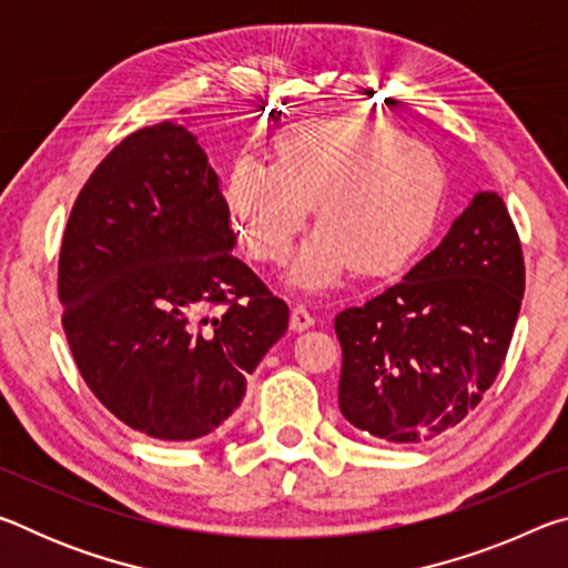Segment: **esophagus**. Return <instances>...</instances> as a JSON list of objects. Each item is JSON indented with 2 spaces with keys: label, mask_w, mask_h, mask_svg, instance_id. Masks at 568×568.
I'll list each match as a JSON object with an SVG mask.
<instances>
[{
  "label": "esophagus",
  "mask_w": 568,
  "mask_h": 568,
  "mask_svg": "<svg viewBox=\"0 0 568 568\" xmlns=\"http://www.w3.org/2000/svg\"><path fill=\"white\" fill-rule=\"evenodd\" d=\"M311 325H315L313 313L307 311L305 305H295L293 311H291V328L301 333V331H307V328H311Z\"/></svg>",
  "instance_id": "esophagus-1"
}]
</instances>
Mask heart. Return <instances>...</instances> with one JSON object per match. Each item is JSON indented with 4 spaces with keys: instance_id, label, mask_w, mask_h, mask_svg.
Segmentation results:
<instances>
[{
    "instance_id": "obj_1",
    "label": "heart",
    "mask_w": 568,
    "mask_h": 568,
    "mask_svg": "<svg viewBox=\"0 0 568 568\" xmlns=\"http://www.w3.org/2000/svg\"><path fill=\"white\" fill-rule=\"evenodd\" d=\"M275 165L240 160L227 205L247 250L277 263L291 253L315 205L321 227L287 267V285L323 293L355 267L400 271L434 233L446 197V170L423 142L393 124L361 118L311 120L273 145Z\"/></svg>"
}]
</instances>
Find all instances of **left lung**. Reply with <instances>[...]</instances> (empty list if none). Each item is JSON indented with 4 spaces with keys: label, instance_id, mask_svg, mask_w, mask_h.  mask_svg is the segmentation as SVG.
I'll return each mask as SVG.
<instances>
[{
    "label": "left lung",
    "instance_id": "8db88e82",
    "mask_svg": "<svg viewBox=\"0 0 568 568\" xmlns=\"http://www.w3.org/2000/svg\"><path fill=\"white\" fill-rule=\"evenodd\" d=\"M524 283L521 243L501 195L476 192L400 283L335 318L345 420L393 444L454 428L501 371Z\"/></svg>",
    "mask_w": 568,
    "mask_h": 568
}]
</instances>
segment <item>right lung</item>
Here are the masks:
<instances>
[{"mask_svg": "<svg viewBox=\"0 0 568 568\" xmlns=\"http://www.w3.org/2000/svg\"><path fill=\"white\" fill-rule=\"evenodd\" d=\"M57 287L84 383L160 440L225 426L291 315L235 257L220 178L178 122L132 132L92 172L67 220Z\"/></svg>", "mask_w": 568, "mask_h": 568, "instance_id": "1", "label": "right lung"}]
</instances>
